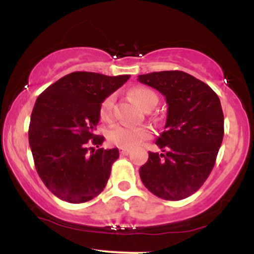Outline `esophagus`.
I'll use <instances>...</instances> for the list:
<instances>
[{
	"label": "esophagus",
	"mask_w": 254,
	"mask_h": 254,
	"mask_svg": "<svg viewBox=\"0 0 254 254\" xmlns=\"http://www.w3.org/2000/svg\"><path fill=\"white\" fill-rule=\"evenodd\" d=\"M119 151H121V155H124V156L129 155V153H130L129 149H124V148H122V149Z\"/></svg>",
	"instance_id": "esophagus-1"
}]
</instances>
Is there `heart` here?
<instances>
[{
  "instance_id": "1",
  "label": "heart",
  "mask_w": 254,
  "mask_h": 254,
  "mask_svg": "<svg viewBox=\"0 0 254 254\" xmlns=\"http://www.w3.org/2000/svg\"><path fill=\"white\" fill-rule=\"evenodd\" d=\"M131 97L142 109L148 111L153 109L159 101L156 93L144 87H136L130 90ZM116 95L111 94L103 100L100 105V116L104 121L110 122L113 118ZM151 136V130L148 127H131V125L118 124L107 131V139L112 144L124 149H132L148 139Z\"/></svg>"
}]
</instances>
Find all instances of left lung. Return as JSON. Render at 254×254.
<instances>
[{"label": "left lung", "instance_id": "obj_1", "mask_svg": "<svg viewBox=\"0 0 254 254\" xmlns=\"http://www.w3.org/2000/svg\"><path fill=\"white\" fill-rule=\"evenodd\" d=\"M168 104L165 131L156 139L162 153L149 151L139 168L145 188L166 200H180L200 189L210 176L223 139L220 99L203 81L180 70L139 75Z\"/></svg>", "mask_w": 254, "mask_h": 254}]
</instances>
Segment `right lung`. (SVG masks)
Here are the masks:
<instances>
[{"mask_svg":"<svg viewBox=\"0 0 254 254\" xmlns=\"http://www.w3.org/2000/svg\"><path fill=\"white\" fill-rule=\"evenodd\" d=\"M129 77L75 71L38 97L28 141L40 179L60 199L75 204L88 202L106 186L119 151L118 148H100L105 138L94 131L103 100Z\"/></svg>","mask_w":254,"mask_h":254,"instance_id":"right-lung-1","label":"right lung"}]
</instances>
